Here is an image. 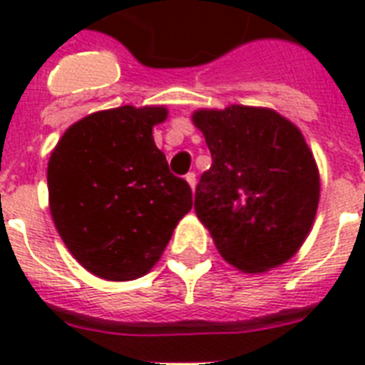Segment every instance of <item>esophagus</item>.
I'll return each instance as SVG.
<instances>
[{"label": "esophagus", "mask_w": 365, "mask_h": 365, "mask_svg": "<svg viewBox=\"0 0 365 365\" xmlns=\"http://www.w3.org/2000/svg\"><path fill=\"white\" fill-rule=\"evenodd\" d=\"M185 182L189 183V187H191V191H195V185H197V176H195L193 172H189L187 176H185Z\"/></svg>", "instance_id": "obj_1"}]
</instances>
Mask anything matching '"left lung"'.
Wrapping results in <instances>:
<instances>
[{
	"label": "left lung",
	"instance_id": "left-lung-1",
	"mask_svg": "<svg viewBox=\"0 0 365 365\" xmlns=\"http://www.w3.org/2000/svg\"><path fill=\"white\" fill-rule=\"evenodd\" d=\"M191 121L212 155L195 191V214L220 255L246 274L292 259L320 200V172L303 132L257 106L200 108Z\"/></svg>",
	"mask_w": 365,
	"mask_h": 365
}]
</instances>
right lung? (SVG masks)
<instances>
[{
	"label": "right lung",
	"mask_w": 365,
	"mask_h": 365,
	"mask_svg": "<svg viewBox=\"0 0 365 365\" xmlns=\"http://www.w3.org/2000/svg\"><path fill=\"white\" fill-rule=\"evenodd\" d=\"M166 106L94 111L66 128L48 157V210L66 248L94 277L148 274L191 210L187 182L155 145Z\"/></svg>",
	"instance_id": "1"
}]
</instances>
